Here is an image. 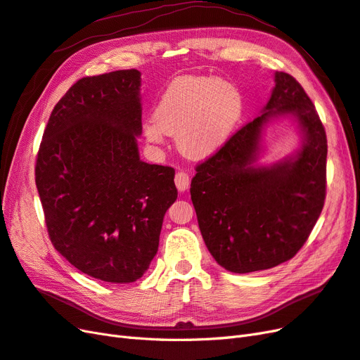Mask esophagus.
I'll return each mask as SVG.
<instances>
[{
    "label": "esophagus",
    "instance_id": "esophagus-1",
    "mask_svg": "<svg viewBox=\"0 0 360 360\" xmlns=\"http://www.w3.org/2000/svg\"><path fill=\"white\" fill-rule=\"evenodd\" d=\"M174 184L179 191H187L190 187V176L186 172H178L174 176Z\"/></svg>",
    "mask_w": 360,
    "mask_h": 360
}]
</instances>
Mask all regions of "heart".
<instances>
[{
  "mask_svg": "<svg viewBox=\"0 0 360 360\" xmlns=\"http://www.w3.org/2000/svg\"><path fill=\"white\" fill-rule=\"evenodd\" d=\"M244 101L237 86L211 77H179L160 96L143 136L153 146L176 137L178 149L191 160L220 152L243 117Z\"/></svg>",
  "mask_w": 360,
  "mask_h": 360,
  "instance_id": "heart-1",
  "label": "heart"
}]
</instances>
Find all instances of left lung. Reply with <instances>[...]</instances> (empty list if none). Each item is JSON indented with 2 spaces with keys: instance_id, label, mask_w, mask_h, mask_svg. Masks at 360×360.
<instances>
[{
  "instance_id": "8db88e82",
  "label": "left lung",
  "mask_w": 360,
  "mask_h": 360,
  "mask_svg": "<svg viewBox=\"0 0 360 360\" xmlns=\"http://www.w3.org/2000/svg\"><path fill=\"white\" fill-rule=\"evenodd\" d=\"M261 112L199 164L190 188L212 258L240 274L291 259L309 237L326 199V131L303 87L290 74L276 72ZM281 117L295 120L301 148L281 162L258 165L264 128Z\"/></svg>"
}]
</instances>
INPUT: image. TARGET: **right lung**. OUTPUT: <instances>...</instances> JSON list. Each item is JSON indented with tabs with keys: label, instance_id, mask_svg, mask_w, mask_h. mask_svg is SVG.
I'll use <instances>...</instances> for the list:
<instances>
[{
	"label": "right lung",
	"instance_id": "obj_1",
	"mask_svg": "<svg viewBox=\"0 0 360 360\" xmlns=\"http://www.w3.org/2000/svg\"><path fill=\"white\" fill-rule=\"evenodd\" d=\"M141 74L86 77L51 112L36 186L56 250L84 274L129 283L157 255L174 170L140 160Z\"/></svg>",
	"mask_w": 360,
	"mask_h": 360
}]
</instances>
